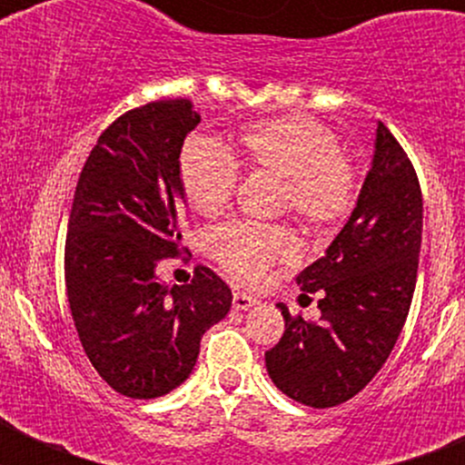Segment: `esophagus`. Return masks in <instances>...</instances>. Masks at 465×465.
I'll use <instances>...</instances> for the list:
<instances>
[{
  "label": "esophagus",
  "mask_w": 465,
  "mask_h": 465,
  "mask_svg": "<svg viewBox=\"0 0 465 465\" xmlns=\"http://www.w3.org/2000/svg\"><path fill=\"white\" fill-rule=\"evenodd\" d=\"M253 305H258V300L253 298V295L240 293V291L232 295V307H235V310H249V307H253Z\"/></svg>",
  "instance_id": "1"
}]
</instances>
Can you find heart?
I'll list each match as a JSON object with an SVG mask.
<instances>
[{
	"label": "heart",
	"mask_w": 465,
	"mask_h": 465,
	"mask_svg": "<svg viewBox=\"0 0 465 465\" xmlns=\"http://www.w3.org/2000/svg\"><path fill=\"white\" fill-rule=\"evenodd\" d=\"M240 160L249 170L279 176L282 209L312 232H326L349 216L356 200V170L331 127L310 116L252 123L240 133ZM179 179L197 213L216 216L232 200L240 172L223 143L204 134L183 142ZM209 253L240 283L262 282L274 262L295 258V240L279 225L235 221L209 235Z\"/></svg>",
	"instance_id": "heart-1"
}]
</instances>
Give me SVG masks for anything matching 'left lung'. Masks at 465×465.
<instances>
[{
  "label": "left lung",
  "mask_w": 465,
  "mask_h": 465,
  "mask_svg": "<svg viewBox=\"0 0 465 465\" xmlns=\"http://www.w3.org/2000/svg\"><path fill=\"white\" fill-rule=\"evenodd\" d=\"M424 203L398 139L377 123L375 155L338 237L298 274L319 293V322L283 314V335L265 351L270 380L310 408L347 402L380 372L401 335L417 283Z\"/></svg>",
  "instance_id": "left-lung-1"
}]
</instances>
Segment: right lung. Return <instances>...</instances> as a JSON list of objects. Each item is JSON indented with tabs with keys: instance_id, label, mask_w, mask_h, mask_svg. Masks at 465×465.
I'll return each mask as SVG.
<instances>
[{
	"instance_id": "add662e5",
	"label": "right lung",
	"mask_w": 465,
	"mask_h": 465,
	"mask_svg": "<svg viewBox=\"0 0 465 465\" xmlns=\"http://www.w3.org/2000/svg\"><path fill=\"white\" fill-rule=\"evenodd\" d=\"M200 123L191 100L125 111L81 170L64 242L74 326L93 368L127 398H158L186 381L204 331L232 305L228 283L197 265L191 283H160L163 258L186 252L183 139Z\"/></svg>"
}]
</instances>
